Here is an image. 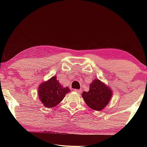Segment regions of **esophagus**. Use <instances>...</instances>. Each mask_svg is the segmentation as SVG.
Wrapping results in <instances>:
<instances>
[{
	"label": "esophagus",
	"mask_w": 147,
	"mask_h": 147,
	"mask_svg": "<svg viewBox=\"0 0 147 147\" xmlns=\"http://www.w3.org/2000/svg\"><path fill=\"white\" fill-rule=\"evenodd\" d=\"M74 91L76 92V93H82L81 89H74Z\"/></svg>",
	"instance_id": "1"
}]
</instances>
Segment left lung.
<instances>
[{
	"mask_svg": "<svg viewBox=\"0 0 147 147\" xmlns=\"http://www.w3.org/2000/svg\"><path fill=\"white\" fill-rule=\"evenodd\" d=\"M89 86V91H84L82 96L89 108L94 110L100 111L111 99V91L105 84L96 79Z\"/></svg>",
	"mask_w": 147,
	"mask_h": 147,
	"instance_id": "8db88e82",
	"label": "left lung"
}]
</instances>
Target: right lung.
<instances>
[{
	"label": "right lung",
	"mask_w": 147,
	"mask_h": 147,
	"mask_svg": "<svg viewBox=\"0 0 147 147\" xmlns=\"http://www.w3.org/2000/svg\"><path fill=\"white\" fill-rule=\"evenodd\" d=\"M38 89L39 99L47 108H53L58 105L65 94L71 92L68 87L63 88L59 84L55 76L40 84Z\"/></svg>",
	"instance_id": "1"
}]
</instances>
